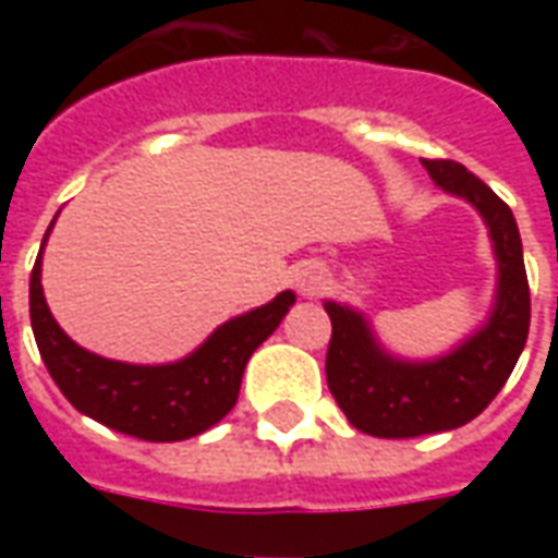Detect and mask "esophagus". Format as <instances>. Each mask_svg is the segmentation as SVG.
<instances>
[{
	"mask_svg": "<svg viewBox=\"0 0 558 558\" xmlns=\"http://www.w3.org/2000/svg\"><path fill=\"white\" fill-rule=\"evenodd\" d=\"M323 283H326V275L316 263H304L302 268H295V287L302 295H316L323 290Z\"/></svg>",
	"mask_w": 558,
	"mask_h": 558,
	"instance_id": "1",
	"label": "esophagus"
}]
</instances>
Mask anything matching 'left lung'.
<instances>
[{
	"label": "left lung",
	"mask_w": 558,
	"mask_h": 558,
	"mask_svg": "<svg viewBox=\"0 0 558 558\" xmlns=\"http://www.w3.org/2000/svg\"><path fill=\"white\" fill-rule=\"evenodd\" d=\"M421 163L433 182L472 203L487 223L499 266L496 302L475 335L430 362L395 359L359 311L326 302L328 388L352 427L379 439L454 430L481 415L508 383L529 335V280L511 208L457 160L421 158Z\"/></svg>",
	"instance_id": "obj_1"
}]
</instances>
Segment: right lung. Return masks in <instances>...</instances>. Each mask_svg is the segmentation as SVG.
I'll return each instance as SVG.
<instances>
[{
	"mask_svg": "<svg viewBox=\"0 0 558 558\" xmlns=\"http://www.w3.org/2000/svg\"><path fill=\"white\" fill-rule=\"evenodd\" d=\"M41 254L35 259L29 278V316L35 343L53 383L74 410L101 421L110 430L128 433L146 442H179L218 424L239 400L247 359L280 326V319L295 302V292L287 290L263 307L232 316L182 362H110L77 347L59 328L44 302Z\"/></svg>",
	"mask_w": 558,
	"mask_h": 558,
	"instance_id": "right-lung-1",
	"label": "right lung"
}]
</instances>
